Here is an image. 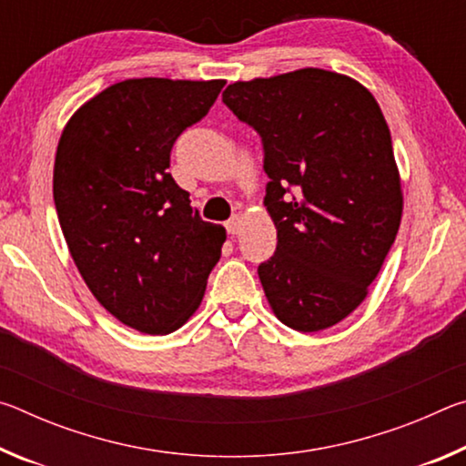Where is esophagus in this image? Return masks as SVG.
<instances>
[{
	"instance_id": "1",
	"label": "esophagus",
	"mask_w": 466,
	"mask_h": 466,
	"mask_svg": "<svg viewBox=\"0 0 466 466\" xmlns=\"http://www.w3.org/2000/svg\"><path fill=\"white\" fill-rule=\"evenodd\" d=\"M240 226H242V218L240 216H234L226 222V230L228 234H238L240 232Z\"/></svg>"
}]
</instances>
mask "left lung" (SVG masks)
<instances>
[{
    "mask_svg": "<svg viewBox=\"0 0 466 466\" xmlns=\"http://www.w3.org/2000/svg\"><path fill=\"white\" fill-rule=\"evenodd\" d=\"M222 100L263 141L278 248L258 279L271 310L302 333L333 327L364 302L403 216L382 110L360 82L319 67L234 82Z\"/></svg>",
    "mask_w": 466,
    "mask_h": 466,
    "instance_id": "1",
    "label": "left lung"
}]
</instances>
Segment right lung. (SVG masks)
Instances as JSON below:
<instances>
[{
    "label": "right lung",
    "mask_w": 466,
    "mask_h": 466,
    "mask_svg": "<svg viewBox=\"0 0 466 466\" xmlns=\"http://www.w3.org/2000/svg\"><path fill=\"white\" fill-rule=\"evenodd\" d=\"M224 84L125 80L77 108L61 133L53 199L67 248L94 298L139 333L183 327L222 255L224 226L203 222L168 168L177 137Z\"/></svg>",
    "instance_id": "obj_1"
}]
</instances>
